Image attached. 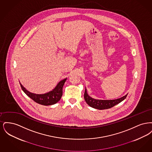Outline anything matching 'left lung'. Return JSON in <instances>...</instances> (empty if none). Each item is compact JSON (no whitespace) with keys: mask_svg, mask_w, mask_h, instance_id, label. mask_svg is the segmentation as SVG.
Masks as SVG:
<instances>
[{"mask_svg":"<svg viewBox=\"0 0 152 152\" xmlns=\"http://www.w3.org/2000/svg\"><path fill=\"white\" fill-rule=\"evenodd\" d=\"M128 94L123 96L120 99H117L115 100H96L90 97L87 94V89L86 88L85 93H84V99L87 104L91 107L100 110L107 109L110 108L118 103L123 101L127 96Z\"/></svg>","mask_w":152,"mask_h":152,"instance_id":"1","label":"left lung"}]
</instances>
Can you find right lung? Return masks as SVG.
<instances>
[{
	"label": "right lung",
	"instance_id": "obj_1",
	"mask_svg": "<svg viewBox=\"0 0 152 152\" xmlns=\"http://www.w3.org/2000/svg\"><path fill=\"white\" fill-rule=\"evenodd\" d=\"M66 79L60 81L52 91L44 94H35L29 92L21 83H20L23 92L37 103L43 105H51L57 103L59 101L63 94V87Z\"/></svg>",
	"mask_w": 152,
	"mask_h": 152
}]
</instances>
